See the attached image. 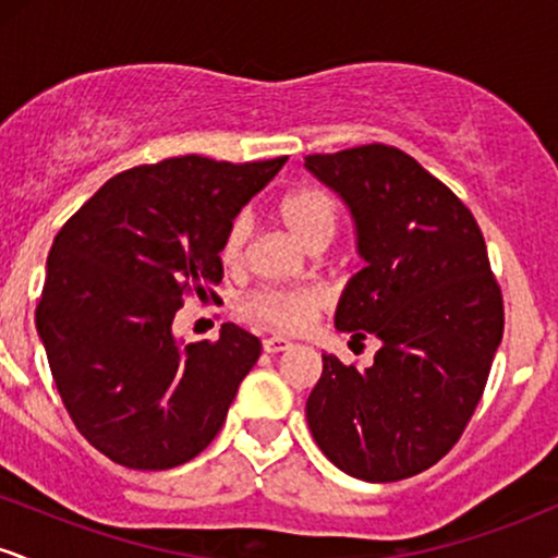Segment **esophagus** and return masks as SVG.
Wrapping results in <instances>:
<instances>
[{
	"mask_svg": "<svg viewBox=\"0 0 558 558\" xmlns=\"http://www.w3.org/2000/svg\"><path fill=\"white\" fill-rule=\"evenodd\" d=\"M262 345H265L267 354H278V351L291 349L293 343L288 341V338H283V336H270V338H265V341H262Z\"/></svg>",
	"mask_w": 558,
	"mask_h": 558,
	"instance_id": "obj_1",
	"label": "esophagus"
}]
</instances>
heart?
<instances>
[{
    "label": "heart",
    "instance_id": "heart-1",
    "mask_svg": "<svg viewBox=\"0 0 558 558\" xmlns=\"http://www.w3.org/2000/svg\"><path fill=\"white\" fill-rule=\"evenodd\" d=\"M275 213L306 246L328 243L336 230V204L315 185H299L280 194L275 202ZM248 235H252L248 217L235 215L220 243L222 265H241ZM325 306H328V293L323 288H262L248 296L246 315L275 330H304L315 323Z\"/></svg>",
    "mask_w": 558,
    "mask_h": 558
}]
</instances>
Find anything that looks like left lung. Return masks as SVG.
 <instances>
[{"instance_id": "8db88e82", "label": "left lung", "mask_w": 558, "mask_h": 558, "mask_svg": "<svg viewBox=\"0 0 558 558\" xmlns=\"http://www.w3.org/2000/svg\"><path fill=\"white\" fill-rule=\"evenodd\" d=\"M304 165L341 194L367 262L345 286L336 328L383 343L367 369L323 354L306 422L345 475H420L462 438L504 336L483 230L462 198L396 146L310 155Z\"/></svg>"}]
</instances>
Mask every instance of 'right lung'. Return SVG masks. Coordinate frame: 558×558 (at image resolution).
<instances>
[{
    "label": "right lung",
    "instance_id": "add662e5",
    "mask_svg": "<svg viewBox=\"0 0 558 558\" xmlns=\"http://www.w3.org/2000/svg\"><path fill=\"white\" fill-rule=\"evenodd\" d=\"M288 157H172L110 178L54 235L36 328L70 420L128 470H170L220 433L257 336L226 323L181 345L185 296L217 299L220 243L243 204Z\"/></svg>",
    "mask_w": 558,
    "mask_h": 558
}]
</instances>
